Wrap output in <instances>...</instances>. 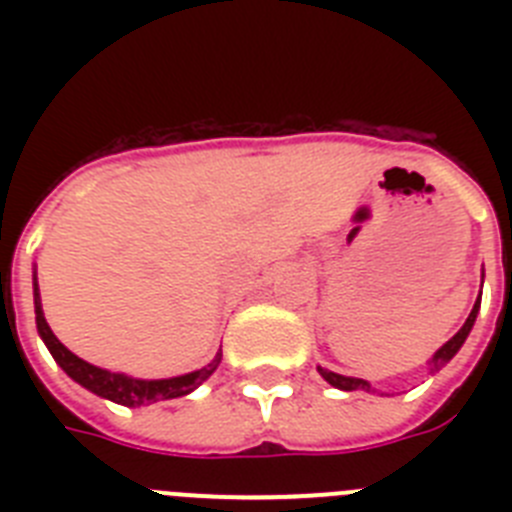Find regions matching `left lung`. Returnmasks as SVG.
Listing matches in <instances>:
<instances>
[{
  "label": "left lung",
  "mask_w": 512,
  "mask_h": 512,
  "mask_svg": "<svg viewBox=\"0 0 512 512\" xmlns=\"http://www.w3.org/2000/svg\"><path fill=\"white\" fill-rule=\"evenodd\" d=\"M482 282H485V269H482ZM479 305H482V292H479L477 302H474L472 312H469L467 323L461 325L459 333H456L454 338H449V341L443 343L441 348H438L436 354H433V359L428 361L431 364V374L438 372L441 366L449 364L451 359H454L456 354H459V348L464 346V341H467L469 330H472L474 320H477V312H479ZM320 377L325 379V382L330 384V387H336V390H343V392H354V390H361V392H377L372 387V382H366V379H359V377H343V374H336V372H328V369H323V366H318Z\"/></svg>",
  "instance_id": "1"
}]
</instances>
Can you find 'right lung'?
<instances>
[{
  "instance_id": "1",
  "label": "right lung",
  "mask_w": 512,
  "mask_h": 512,
  "mask_svg": "<svg viewBox=\"0 0 512 512\" xmlns=\"http://www.w3.org/2000/svg\"><path fill=\"white\" fill-rule=\"evenodd\" d=\"M33 300H35V323H38V333L43 338V343L48 346L51 356L56 359V364L61 366L63 372L69 374L76 384L87 387L94 395L104 397V400H112L117 405H125V408H143V405H151V402L161 400H174V397H184L189 392H194L205 379H210V374L215 372L220 361H223V351H217L215 359L207 366L197 369V372L179 374V377L169 379H135L128 374L110 372V369H102V366H94L89 361L79 359L76 354H71L69 348L63 346L56 336H53L51 325L45 323L43 315V302H40V289H38V271H33Z\"/></svg>"
}]
</instances>
